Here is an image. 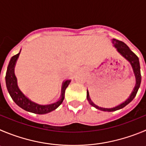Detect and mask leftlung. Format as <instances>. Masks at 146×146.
Listing matches in <instances>:
<instances>
[{"label": "left lung", "instance_id": "8db88e82", "mask_svg": "<svg viewBox=\"0 0 146 146\" xmlns=\"http://www.w3.org/2000/svg\"><path fill=\"white\" fill-rule=\"evenodd\" d=\"M112 43L114 44V47L117 49V51L122 54V56L127 59L131 64L132 67H133V71H134L135 76V80L136 84L135 86V88H133V91L132 92L131 94L127 97V99L125 101V102H122L120 104H117V105L114 106V107H111V105H100V104H97L93 99L91 98L89 96L88 92H87V99L89 102V103L96 107L98 110H102V111H116V110H120V109L123 108L125 106L131 102L135 98V96L137 94V92L138 91V88L140 87L141 82V68H140V63H139V59L137 56L135 54L134 52L130 50L127 46L122 41L117 40L116 39H112Z\"/></svg>", "mask_w": 146, "mask_h": 146}]
</instances>
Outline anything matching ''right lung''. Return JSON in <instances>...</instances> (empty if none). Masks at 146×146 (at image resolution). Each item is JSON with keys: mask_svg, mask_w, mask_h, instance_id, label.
Instances as JSON below:
<instances>
[{"mask_svg": "<svg viewBox=\"0 0 146 146\" xmlns=\"http://www.w3.org/2000/svg\"><path fill=\"white\" fill-rule=\"evenodd\" d=\"M21 52V51H20ZM20 52L13 55L9 62L6 75L5 83L8 92L14 102L21 108L35 114H47L58 108L63 102L65 91L70 82V80H65L62 83L61 93L58 99L53 102H50L47 99H39L38 97L28 94L23 92L17 84V80L14 74V67Z\"/></svg>", "mask_w": 146, "mask_h": 146, "instance_id": "obj_1", "label": "right lung"}]
</instances>
